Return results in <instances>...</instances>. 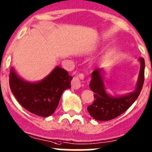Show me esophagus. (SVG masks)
I'll return each mask as SVG.
<instances>
[{
  "mask_svg": "<svg viewBox=\"0 0 152 152\" xmlns=\"http://www.w3.org/2000/svg\"><path fill=\"white\" fill-rule=\"evenodd\" d=\"M71 85H72V88L74 89V90H78L81 87L80 78L78 77H73L72 82H71Z\"/></svg>",
  "mask_w": 152,
  "mask_h": 152,
  "instance_id": "esophagus-1",
  "label": "esophagus"
}]
</instances>
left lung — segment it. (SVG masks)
Wrapping results in <instances>:
<instances>
[{
  "label": "left lung",
  "instance_id": "obj_1",
  "mask_svg": "<svg viewBox=\"0 0 152 152\" xmlns=\"http://www.w3.org/2000/svg\"><path fill=\"white\" fill-rule=\"evenodd\" d=\"M140 69L136 87L133 91L124 95L112 96L107 92L106 80L102 68L96 69L91 75L90 88L94 94V102L87 107V111L96 121H107L117 118L132 105L140 95L144 83L145 60L143 58L138 59Z\"/></svg>",
  "mask_w": 152,
  "mask_h": 152
}]
</instances>
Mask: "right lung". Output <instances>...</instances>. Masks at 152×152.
Segmentation results:
<instances>
[{"mask_svg": "<svg viewBox=\"0 0 152 152\" xmlns=\"http://www.w3.org/2000/svg\"><path fill=\"white\" fill-rule=\"evenodd\" d=\"M9 76L10 87L19 103L31 113L44 118L54 113L62 93L71 88L72 80L67 71L58 65L39 81L25 80L13 66Z\"/></svg>", "mask_w": 152, "mask_h": 152, "instance_id": "right-lung-1", "label": "right lung"}]
</instances>
